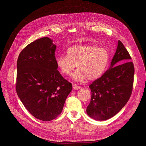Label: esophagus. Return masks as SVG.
I'll list each match as a JSON object with an SVG mask.
<instances>
[{
  "label": "esophagus",
  "mask_w": 146,
  "mask_h": 146,
  "mask_svg": "<svg viewBox=\"0 0 146 146\" xmlns=\"http://www.w3.org/2000/svg\"><path fill=\"white\" fill-rule=\"evenodd\" d=\"M73 88L74 90H78V89H80L81 87L74 83V84H73Z\"/></svg>",
  "instance_id": "obj_1"
}]
</instances>
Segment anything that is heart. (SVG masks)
<instances>
[{
	"label": "heart",
	"instance_id": "1",
	"mask_svg": "<svg viewBox=\"0 0 146 146\" xmlns=\"http://www.w3.org/2000/svg\"><path fill=\"white\" fill-rule=\"evenodd\" d=\"M109 61L107 50L91 44L75 45L67 50V56L57 57V65L61 73L70 76L77 65L73 75L74 80H94L105 72Z\"/></svg>",
	"mask_w": 146,
	"mask_h": 146
}]
</instances>
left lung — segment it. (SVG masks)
<instances>
[{"label":"left lung","mask_w":146,"mask_h":146,"mask_svg":"<svg viewBox=\"0 0 146 146\" xmlns=\"http://www.w3.org/2000/svg\"><path fill=\"white\" fill-rule=\"evenodd\" d=\"M131 59L127 49L119 40L110 68L89 86L92 96L86 111L90 117L107 120L126 105L131 97L134 81L135 67L133 62L129 61Z\"/></svg>","instance_id":"obj_1"}]
</instances>
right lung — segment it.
Listing matches in <instances>:
<instances>
[{
    "instance_id": "right-lung-1",
    "label": "right lung",
    "mask_w": 146,
    "mask_h": 146,
    "mask_svg": "<svg viewBox=\"0 0 146 146\" xmlns=\"http://www.w3.org/2000/svg\"><path fill=\"white\" fill-rule=\"evenodd\" d=\"M56 46L43 37L27 45L17 60L16 90L25 108L35 117L51 121L60 114L72 83L58 71Z\"/></svg>"
}]
</instances>
